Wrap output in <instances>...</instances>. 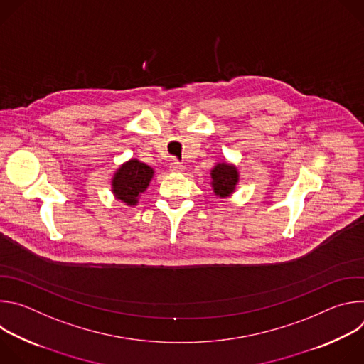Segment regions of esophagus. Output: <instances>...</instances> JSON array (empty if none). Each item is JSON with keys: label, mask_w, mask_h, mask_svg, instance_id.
<instances>
[{"label": "esophagus", "mask_w": 364, "mask_h": 364, "mask_svg": "<svg viewBox=\"0 0 364 364\" xmlns=\"http://www.w3.org/2000/svg\"><path fill=\"white\" fill-rule=\"evenodd\" d=\"M170 170H171L173 173H180V171L184 170V166H183V163H180V161H177V160H173V163L170 164Z\"/></svg>", "instance_id": "obj_1"}]
</instances>
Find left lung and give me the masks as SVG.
<instances>
[{
    "label": "left lung",
    "mask_w": 364,
    "mask_h": 364,
    "mask_svg": "<svg viewBox=\"0 0 364 364\" xmlns=\"http://www.w3.org/2000/svg\"><path fill=\"white\" fill-rule=\"evenodd\" d=\"M212 178L215 193L220 197H226L235 190L237 183V171L229 164H218L212 171Z\"/></svg>",
    "instance_id": "1"
}]
</instances>
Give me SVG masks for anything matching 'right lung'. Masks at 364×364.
<instances>
[{"mask_svg": "<svg viewBox=\"0 0 364 364\" xmlns=\"http://www.w3.org/2000/svg\"><path fill=\"white\" fill-rule=\"evenodd\" d=\"M152 178V168L146 164L131 160L124 164L114 177L112 186L118 200L125 201L129 205L136 204L138 196L148 187Z\"/></svg>", "mask_w": 364, "mask_h": 364, "instance_id": "1", "label": "right lung"}]
</instances>
